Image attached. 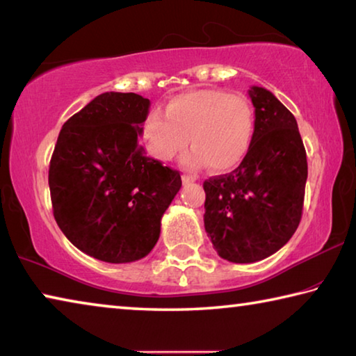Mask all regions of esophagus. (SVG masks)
<instances>
[{"label":"esophagus","instance_id":"1","mask_svg":"<svg viewBox=\"0 0 356 356\" xmlns=\"http://www.w3.org/2000/svg\"><path fill=\"white\" fill-rule=\"evenodd\" d=\"M195 180H196V177L188 176V174H184V176H182V182L184 184H191V182H195Z\"/></svg>","mask_w":356,"mask_h":356}]
</instances>
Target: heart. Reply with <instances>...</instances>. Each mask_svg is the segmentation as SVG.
I'll use <instances>...</instances> for the list:
<instances>
[{
  "mask_svg": "<svg viewBox=\"0 0 356 356\" xmlns=\"http://www.w3.org/2000/svg\"><path fill=\"white\" fill-rule=\"evenodd\" d=\"M141 140L152 159L171 161L182 157L190 170L211 165L215 171L234 170L244 160L255 132L250 102L221 90H195L168 101L165 115L151 112L141 122Z\"/></svg>",
  "mask_w": 356,
  "mask_h": 356,
  "instance_id": "1",
  "label": "heart"
}]
</instances>
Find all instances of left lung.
<instances>
[{
    "label": "left lung",
    "mask_w": 356,
    "mask_h": 356,
    "mask_svg": "<svg viewBox=\"0 0 356 356\" xmlns=\"http://www.w3.org/2000/svg\"><path fill=\"white\" fill-rule=\"evenodd\" d=\"M255 132L244 160L207 179L204 225L218 255L255 263L275 254L299 227L308 176L294 115L263 87L249 90Z\"/></svg>",
    "instance_id": "8db88e82"
}]
</instances>
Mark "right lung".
Masks as SVG:
<instances>
[{"instance_id":"right-lung-1","label":"right lung","mask_w":356,"mask_h":356,"mask_svg":"<svg viewBox=\"0 0 356 356\" xmlns=\"http://www.w3.org/2000/svg\"><path fill=\"white\" fill-rule=\"evenodd\" d=\"M149 99L107 92L62 126L49 161L57 225L77 249L107 263L146 257L182 186L176 170L138 145Z\"/></svg>"}]
</instances>
